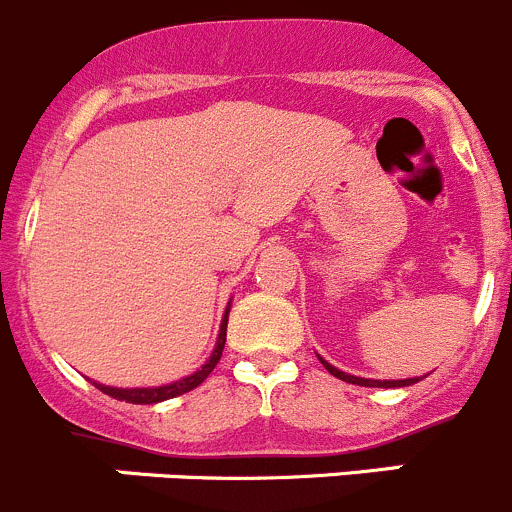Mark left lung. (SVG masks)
<instances>
[{"label": "left lung", "mask_w": 512, "mask_h": 512, "mask_svg": "<svg viewBox=\"0 0 512 512\" xmlns=\"http://www.w3.org/2000/svg\"><path fill=\"white\" fill-rule=\"evenodd\" d=\"M321 364L326 367V372L334 374L337 379H342V382H349V384H359V387H410V384L420 382V379H394V382H389V379H362V377H354V374H347V372H339L337 367H332L329 362H324L321 359Z\"/></svg>", "instance_id": "8db88e82"}]
</instances>
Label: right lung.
<instances>
[{
    "mask_svg": "<svg viewBox=\"0 0 512 512\" xmlns=\"http://www.w3.org/2000/svg\"><path fill=\"white\" fill-rule=\"evenodd\" d=\"M226 326H228V309H226V316H223V321H221V332H218V342H216V349H213L211 359H208V362L203 364L198 372H193L191 377L178 379V382L165 384V387H148V389H118V387H105V384H95V387L100 389V392L110 394L113 399H120V402L125 399V402H133V405H155V402H163V399L191 392V389H196L198 384H201L203 379L213 372V369H216L218 359H221V354H223V347H226Z\"/></svg>",
    "mask_w": 512,
    "mask_h": 512,
    "instance_id": "1",
    "label": "right lung"
}]
</instances>
